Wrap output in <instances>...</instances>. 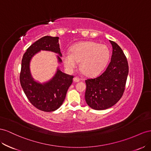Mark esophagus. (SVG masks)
I'll return each mask as SVG.
<instances>
[{
	"label": "esophagus",
	"instance_id": "1",
	"mask_svg": "<svg viewBox=\"0 0 151 151\" xmlns=\"http://www.w3.org/2000/svg\"><path fill=\"white\" fill-rule=\"evenodd\" d=\"M80 79L77 76L74 77V78H73V81H74L75 82H78V81H80Z\"/></svg>",
	"mask_w": 151,
	"mask_h": 151
}]
</instances>
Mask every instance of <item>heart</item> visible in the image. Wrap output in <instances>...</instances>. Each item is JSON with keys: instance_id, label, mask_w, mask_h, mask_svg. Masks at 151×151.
Masks as SVG:
<instances>
[{"instance_id": "obj_1", "label": "heart", "mask_w": 151, "mask_h": 151, "mask_svg": "<svg viewBox=\"0 0 151 151\" xmlns=\"http://www.w3.org/2000/svg\"><path fill=\"white\" fill-rule=\"evenodd\" d=\"M70 52L63 54L64 66L69 71H73L80 62L81 71L87 76L96 75L101 72L110 57L108 47L94 42L77 43L71 47Z\"/></svg>"}]
</instances>
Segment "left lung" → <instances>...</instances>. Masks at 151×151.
Instances as JSON below:
<instances>
[{
	"instance_id": "left-lung-1",
	"label": "left lung",
	"mask_w": 151,
	"mask_h": 151,
	"mask_svg": "<svg viewBox=\"0 0 151 151\" xmlns=\"http://www.w3.org/2000/svg\"><path fill=\"white\" fill-rule=\"evenodd\" d=\"M109 41L113 54L106 70L96 78L85 80L86 102L96 110H104L114 106L122 98L125 89L128 74L127 59L121 47Z\"/></svg>"
}]
</instances>
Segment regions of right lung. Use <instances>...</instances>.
<instances>
[{
    "label": "right lung",
    "instance_id": "add662e5",
    "mask_svg": "<svg viewBox=\"0 0 151 151\" xmlns=\"http://www.w3.org/2000/svg\"><path fill=\"white\" fill-rule=\"evenodd\" d=\"M41 50L54 52L62 56L58 37L45 36L40 38L30 45L23 55L19 80L26 96L33 106L42 111L52 112L62 105L74 76L58 69L53 78L45 83L42 84L34 80L29 71V62L33 55ZM58 59L61 63L62 60L59 55Z\"/></svg>",
    "mask_w": 151,
    "mask_h": 151
}]
</instances>
